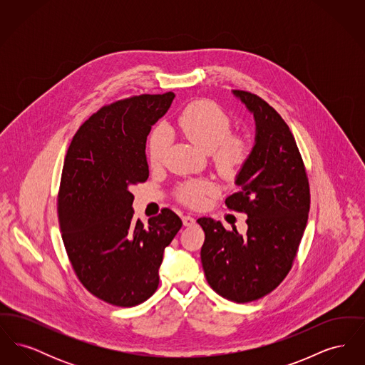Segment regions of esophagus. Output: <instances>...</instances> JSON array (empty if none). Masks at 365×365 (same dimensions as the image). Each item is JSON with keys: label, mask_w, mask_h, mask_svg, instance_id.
<instances>
[{"label": "esophagus", "mask_w": 365, "mask_h": 365, "mask_svg": "<svg viewBox=\"0 0 365 365\" xmlns=\"http://www.w3.org/2000/svg\"><path fill=\"white\" fill-rule=\"evenodd\" d=\"M182 222H183V226L191 227L195 225V219L191 217L190 215H185L182 216Z\"/></svg>", "instance_id": "1"}]
</instances>
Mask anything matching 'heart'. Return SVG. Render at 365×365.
<instances>
[{
  "label": "heart",
  "mask_w": 365,
  "mask_h": 365,
  "mask_svg": "<svg viewBox=\"0 0 365 365\" xmlns=\"http://www.w3.org/2000/svg\"><path fill=\"white\" fill-rule=\"evenodd\" d=\"M182 134L210 155L217 174L226 180H235L242 174L253 152L252 139L246 134L231 133L232 119L220 105L209 100H197L187 105L178 118ZM171 133L165 125L156 127L148 140V160L158 167L171 145ZM219 192L217 185L210 179H195L180 183L175 195L191 208L205 204L208 195Z\"/></svg>",
  "instance_id": "1"
}]
</instances>
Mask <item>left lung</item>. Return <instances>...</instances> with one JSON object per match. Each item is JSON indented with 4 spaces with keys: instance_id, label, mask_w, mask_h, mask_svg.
Instances as JSON below:
<instances>
[{
    "instance_id": "left-lung-1",
    "label": "left lung",
    "mask_w": 365,
    "mask_h": 365,
    "mask_svg": "<svg viewBox=\"0 0 365 365\" xmlns=\"http://www.w3.org/2000/svg\"><path fill=\"white\" fill-rule=\"evenodd\" d=\"M256 120L252 156L226 198L246 213L247 231H227L198 219L205 232L201 262L209 286L230 301H256L275 290L293 267L311 207L308 175L294 137L278 112L259 96L232 90Z\"/></svg>"
}]
</instances>
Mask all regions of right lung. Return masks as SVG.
<instances>
[{"label":"right lung","mask_w":365,"mask_h":365,"mask_svg":"<svg viewBox=\"0 0 365 365\" xmlns=\"http://www.w3.org/2000/svg\"><path fill=\"white\" fill-rule=\"evenodd\" d=\"M175 94H140L105 105L83 123L64 160L57 213L81 283L97 298L130 308L157 290L164 249L182 220L171 209L135 220L131 186L149 178L146 138Z\"/></svg>","instance_id":"add662e5"}]
</instances>
